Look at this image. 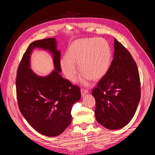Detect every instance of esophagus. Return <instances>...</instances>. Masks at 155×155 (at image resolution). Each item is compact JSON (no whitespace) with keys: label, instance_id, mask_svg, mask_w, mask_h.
<instances>
[{"label":"esophagus","instance_id":"obj_1","mask_svg":"<svg viewBox=\"0 0 155 155\" xmlns=\"http://www.w3.org/2000/svg\"><path fill=\"white\" fill-rule=\"evenodd\" d=\"M88 92V91L87 90V89H85V88H81V96H85L87 93Z\"/></svg>","mask_w":155,"mask_h":155}]
</instances>
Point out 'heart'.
Wrapping results in <instances>:
<instances>
[{"label": "heart", "instance_id": "obj_1", "mask_svg": "<svg viewBox=\"0 0 155 155\" xmlns=\"http://www.w3.org/2000/svg\"><path fill=\"white\" fill-rule=\"evenodd\" d=\"M112 51L108 41L101 37H92L73 42L60 64L64 76L72 81L78 76L76 63H78L83 72L81 81L87 85L92 78L97 80L105 76L110 67Z\"/></svg>", "mask_w": 155, "mask_h": 155}]
</instances>
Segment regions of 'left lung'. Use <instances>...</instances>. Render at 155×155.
Masks as SVG:
<instances>
[{
	"mask_svg": "<svg viewBox=\"0 0 155 155\" xmlns=\"http://www.w3.org/2000/svg\"><path fill=\"white\" fill-rule=\"evenodd\" d=\"M114 53L109 71L92 89L96 120L108 129L127 125L141 97L137 65L128 50L114 39Z\"/></svg>",
	"mask_w": 155,
	"mask_h": 155,
	"instance_id": "8db88e82",
	"label": "left lung"
}]
</instances>
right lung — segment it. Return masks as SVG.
<instances>
[{
    "label": "right lung",
    "mask_w": 155,
    "mask_h": 155,
    "mask_svg": "<svg viewBox=\"0 0 155 155\" xmlns=\"http://www.w3.org/2000/svg\"><path fill=\"white\" fill-rule=\"evenodd\" d=\"M34 48L48 49L53 54L56 70L48 77L37 76L29 68V56ZM60 57L55 38L34 41L22 56L16 77L21 114L37 132L50 137L61 134L70 124L72 107L81 96L80 88L59 74Z\"/></svg>",
    "instance_id": "right-lung-1"
}]
</instances>
